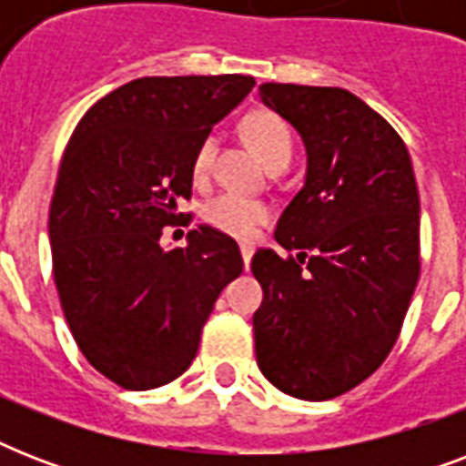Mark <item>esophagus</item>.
Segmentation results:
<instances>
[{
	"label": "esophagus",
	"mask_w": 466,
	"mask_h": 466,
	"mask_svg": "<svg viewBox=\"0 0 466 466\" xmlns=\"http://www.w3.org/2000/svg\"><path fill=\"white\" fill-rule=\"evenodd\" d=\"M241 258H244V266H251V256H254V247H251V244H241Z\"/></svg>",
	"instance_id": "1"
}]
</instances>
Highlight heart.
<instances>
[{
  "instance_id": "b5f03b06",
  "label": "heart",
  "mask_w": 466,
  "mask_h": 466,
  "mask_svg": "<svg viewBox=\"0 0 466 466\" xmlns=\"http://www.w3.org/2000/svg\"><path fill=\"white\" fill-rule=\"evenodd\" d=\"M248 145L261 157L266 164L270 161H288L292 155V135L290 127L285 126V120L276 113L258 111L248 116L244 123ZM218 155V137L208 135L196 149L193 157V176L198 181H203L210 174L212 161ZM205 222H210L215 229L229 234L234 239H248L256 232V227L263 225L270 218V208L258 198L241 196L234 190H225L219 196L210 198L203 205Z\"/></svg>"
}]
</instances>
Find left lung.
<instances>
[{
	"label": "left lung",
	"instance_id": "obj_1",
	"mask_svg": "<svg viewBox=\"0 0 466 466\" xmlns=\"http://www.w3.org/2000/svg\"><path fill=\"white\" fill-rule=\"evenodd\" d=\"M307 152L305 183L276 241L258 248L256 362L285 394L326 401L368 380L404 324L419 283L420 203L404 140L362 98L339 86L261 84Z\"/></svg>",
	"mask_w": 466,
	"mask_h": 466
}]
</instances>
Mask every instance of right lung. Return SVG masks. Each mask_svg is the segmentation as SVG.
I'll use <instances>...</instances> for the list:
<instances>
[{"mask_svg":"<svg viewBox=\"0 0 466 466\" xmlns=\"http://www.w3.org/2000/svg\"><path fill=\"white\" fill-rule=\"evenodd\" d=\"M254 76H142L84 113L62 157L50 248L60 305L86 360L123 390L168 384L190 368L227 283L241 276L237 241L190 229L161 247L190 198L193 157Z\"/></svg>","mask_w":466,"mask_h":466,"instance_id":"add662e5","label":"right lung"}]
</instances>
